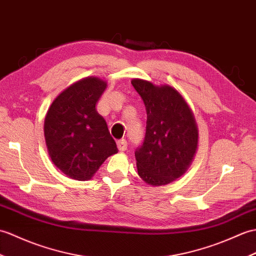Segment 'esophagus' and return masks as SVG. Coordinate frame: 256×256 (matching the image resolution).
Segmentation results:
<instances>
[{"label": "esophagus", "mask_w": 256, "mask_h": 256, "mask_svg": "<svg viewBox=\"0 0 256 256\" xmlns=\"http://www.w3.org/2000/svg\"><path fill=\"white\" fill-rule=\"evenodd\" d=\"M118 150H120V152L126 150V148H128V142H126V140H120L118 142Z\"/></svg>", "instance_id": "1"}]
</instances>
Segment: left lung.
<instances>
[{"label":"left lung","instance_id":"obj_1","mask_svg":"<svg viewBox=\"0 0 256 256\" xmlns=\"http://www.w3.org/2000/svg\"><path fill=\"white\" fill-rule=\"evenodd\" d=\"M147 111L144 142L135 150L138 176L152 186L180 178L192 162L198 132L186 101L174 88L133 80Z\"/></svg>","mask_w":256,"mask_h":256}]
</instances>
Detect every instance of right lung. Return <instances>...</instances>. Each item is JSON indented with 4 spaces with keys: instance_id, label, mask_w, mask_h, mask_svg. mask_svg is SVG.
I'll list each match as a JSON object with an SVG mask.
<instances>
[{
    "instance_id": "right-lung-1",
    "label": "right lung",
    "mask_w": 256,
    "mask_h": 256,
    "mask_svg": "<svg viewBox=\"0 0 256 256\" xmlns=\"http://www.w3.org/2000/svg\"><path fill=\"white\" fill-rule=\"evenodd\" d=\"M106 87L87 77L65 89L53 101L44 120V138L52 162L70 179H92L109 156L118 152L96 104Z\"/></svg>"
}]
</instances>
